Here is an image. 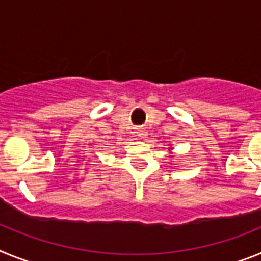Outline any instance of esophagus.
Segmentation results:
<instances>
[{
    "label": "esophagus",
    "mask_w": 261,
    "mask_h": 261,
    "mask_svg": "<svg viewBox=\"0 0 261 261\" xmlns=\"http://www.w3.org/2000/svg\"><path fill=\"white\" fill-rule=\"evenodd\" d=\"M138 135H139V137H142V135H143V131H138Z\"/></svg>",
    "instance_id": "esophagus-1"
}]
</instances>
